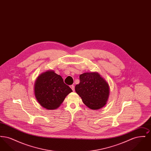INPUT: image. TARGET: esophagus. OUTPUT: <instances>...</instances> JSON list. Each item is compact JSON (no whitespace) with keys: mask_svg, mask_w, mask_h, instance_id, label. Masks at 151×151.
Here are the masks:
<instances>
[{"mask_svg":"<svg viewBox=\"0 0 151 151\" xmlns=\"http://www.w3.org/2000/svg\"><path fill=\"white\" fill-rule=\"evenodd\" d=\"M70 87H71V88L72 89V91L74 92V91H75V86H74L73 85H71V86H70Z\"/></svg>","mask_w":151,"mask_h":151,"instance_id":"esophagus-1","label":"esophagus"}]
</instances>
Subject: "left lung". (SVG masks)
I'll use <instances>...</instances> for the list:
<instances>
[{"instance_id": "left-lung-1", "label": "left lung", "mask_w": 151, "mask_h": 151, "mask_svg": "<svg viewBox=\"0 0 151 151\" xmlns=\"http://www.w3.org/2000/svg\"><path fill=\"white\" fill-rule=\"evenodd\" d=\"M80 83L75 86V91L83 103L92 110L104 107L109 95L107 82L97 72H86L80 75Z\"/></svg>"}]
</instances>
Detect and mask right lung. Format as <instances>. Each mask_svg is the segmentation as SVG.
Listing matches in <instances>:
<instances>
[{"mask_svg": "<svg viewBox=\"0 0 151 151\" xmlns=\"http://www.w3.org/2000/svg\"><path fill=\"white\" fill-rule=\"evenodd\" d=\"M72 92L62 78L53 71L42 73L35 83L36 99L42 107L49 110L58 108L65 97Z\"/></svg>", "mask_w": 151, "mask_h": 151, "instance_id": "obj_1", "label": "right lung"}]
</instances>
